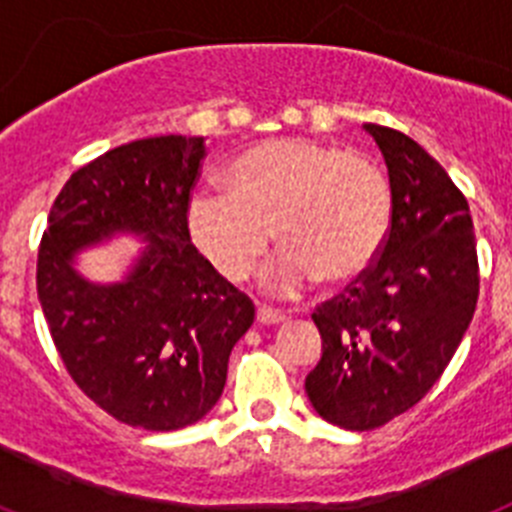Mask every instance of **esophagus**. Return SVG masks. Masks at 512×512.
<instances>
[{
	"label": "esophagus",
	"mask_w": 512,
	"mask_h": 512,
	"mask_svg": "<svg viewBox=\"0 0 512 512\" xmlns=\"http://www.w3.org/2000/svg\"><path fill=\"white\" fill-rule=\"evenodd\" d=\"M256 320H259L261 325H279L287 318H284L282 312L271 310V307H259V310H256Z\"/></svg>",
	"instance_id": "obj_1"
}]
</instances>
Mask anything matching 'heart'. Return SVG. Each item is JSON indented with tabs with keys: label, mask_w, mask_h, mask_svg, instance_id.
I'll list each match as a JSON object with an SVG mask.
<instances>
[{
	"label": "heart",
	"mask_w": 512,
	"mask_h": 512,
	"mask_svg": "<svg viewBox=\"0 0 512 512\" xmlns=\"http://www.w3.org/2000/svg\"><path fill=\"white\" fill-rule=\"evenodd\" d=\"M228 194L197 189L187 230L220 279L241 284L271 246L282 253L261 277L271 295H297L318 279L343 284L377 261L392 220L384 171L359 151L307 138L246 148L225 171Z\"/></svg>",
	"instance_id": "heart-1"
}]
</instances>
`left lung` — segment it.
I'll use <instances>...</instances> for the list:
<instances>
[{
	"label": "left lung",
	"instance_id": "left-lung-1",
	"mask_svg": "<svg viewBox=\"0 0 512 512\" xmlns=\"http://www.w3.org/2000/svg\"><path fill=\"white\" fill-rule=\"evenodd\" d=\"M364 130L390 174V233L377 261L312 315L323 356L305 379L315 413L346 431H372L423 400L479 295L464 194L413 138L382 125Z\"/></svg>",
	"mask_w": 512,
	"mask_h": 512
}]
</instances>
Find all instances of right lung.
Instances as JSON below:
<instances>
[{
    "label": "right lung",
    "instance_id": "obj_1",
    "mask_svg": "<svg viewBox=\"0 0 512 512\" xmlns=\"http://www.w3.org/2000/svg\"><path fill=\"white\" fill-rule=\"evenodd\" d=\"M205 138L158 135L112 148L63 184L38 251V300L71 379L120 423L179 431L220 400L253 302L192 246L187 202ZM120 234L144 248L117 283L75 269Z\"/></svg>",
    "mask_w": 512,
    "mask_h": 512
}]
</instances>
